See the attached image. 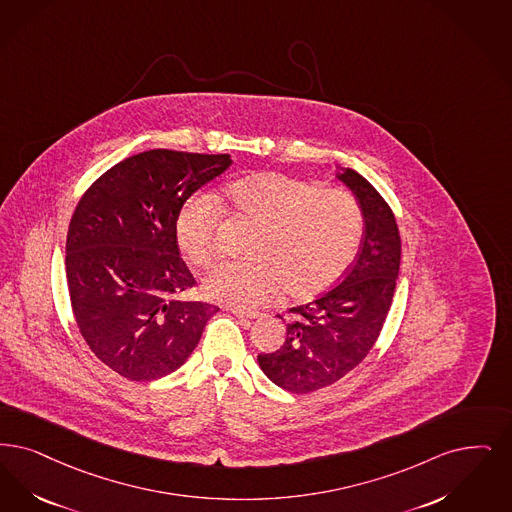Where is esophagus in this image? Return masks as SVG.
I'll return each mask as SVG.
<instances>
[{"instance_id": "34e87169", "label": "esophagus", "mask_w": 512, "mask_h": 512, "mask_svg": "<svg viewBox=\"0 0 512 512\" xmlns=\"http://www.w3.org/2000/svg\"><path fill=\"white\" fill-rule=\"evenodd\" d=\"M232 314L238 316V318H244V320H257V318H261V314H257V312H246V310H240V308H232Z\"/></svg>"}]
</instances>
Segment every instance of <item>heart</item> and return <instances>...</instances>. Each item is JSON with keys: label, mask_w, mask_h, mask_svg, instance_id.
Instances as JSON below:
<instances>
[{"label": "heart", "mask_w": 512, "mask_h": 512, "mask_svg": "<svg viewBox=\"0 0 512 512\" xmlns=\"http://www.w3.org/2000/svg\"><path fill=\"white\" fill-rule=\"evenodd\" d=\"M223 196L257 230L247 249L253 259L207 274L202 291L211 301L242 310L261 307L280 291L291 301H310L339 284L358 255L364 217L347 190L263 171L232 181ZM217 225L219 207L209 194L190 196L177 211V246L192 265L215 259Z\"/></svg>", "instance_id": "heart-1"}]
</instances>
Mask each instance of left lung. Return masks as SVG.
I'll return each instance as SVG.
<instances>
[{"label":"left lung","instance_id":"left-lung-1","mask_svg":"<svg viewBox=\"0 0 512 512\" xmlns=\"http://www.w3.org/2000/svg\"><path fill=\"white\" fill-rule=\"evenodd\" d=\"M337 179L352 190L364 217L358 259L339 286L316 301L289 308L284 345L259 354V366L280 389L307 394L356 368L377 341L400 272L402 242L389 204L354 169Z\"/></svg>","mask_w":512,"mask_h":512}]
</instances>
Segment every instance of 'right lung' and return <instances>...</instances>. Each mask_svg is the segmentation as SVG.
<instances>
[{"label": "right lung", "mask_w": 512, "mask_h": 512, "mask_svg": "<svg viewBox=\"0 0 512 512\" xmlns=\"http://www.w3.org/2000/svg\"><path fill=\"white\" fill-rule=\"evenodd\" d=\"M230 154L148 150L108 169L83 194L66 236L70 303L85 343L129 381L181 368L219 307L181 301L194 276L175 217Z\"/></svg>", "instance_id": "obj_1"}]
</instances>
